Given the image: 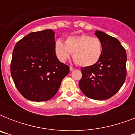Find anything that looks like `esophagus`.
<instances>
[{"label":"esophagus","instance_id":"34e87169","mask_svg":"<svg viewBox=\"0 0 135 135\" xmlns=\"http://www.w3.org/2000/svg\"><path fill=\"white\" fill-rule=\"evenodd\" d=\"M74 70H75V69H74L73 66H70V71H73Z\"/></svg>","mask_w":135,"mask_h":135}]
</instances>
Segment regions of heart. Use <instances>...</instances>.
Returning <instances> with one entry per match:
<instances>
[{
	"label": "heart",
	"instance_id": "heart-1",
	"mask_svg": "<svg viewBox=\"0 0 135 135\" xmlns=\"http://www.w3.org/2000/svg\"><path fill=\"white\" fill-rule=\"evenodd\" d=\"M55 51L59 61L64 62L73 53L74 61L78 65L88 67L99 61L102 55V43L97 37L89 35L68 37L64 43L58 39L55 43Z\"/></svg>",
	"mask_w": 135,
	"mask_h": 135
}]
</instances>
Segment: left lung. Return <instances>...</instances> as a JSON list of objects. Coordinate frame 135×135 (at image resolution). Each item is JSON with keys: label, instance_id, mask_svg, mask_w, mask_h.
Here are the masks:
<instances>
[{"label": "left lung", "instance_id": "8db88e82", "mask_svg": "<svg viewBox=\"0 0 135 135\" xmlns=\"http://www.w3.org/2000/svg\"><path fill=\"white\" fill-rule=\"evenodd\" d=\"M102 43V55L94 65L81 69L79 88L90 99L104 100L113 96L126 78V51L117 38L96 31Z\"/></svg>", "mask_w": 135, "mask_h": 135}]
</instances>
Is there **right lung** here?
<instances>
[{
	"mask_svg": "<svg viewBox=\"0 0 135 135\" xmlns=\"http://www.w3.org/2000/svg\"><path fill=\"white\" fill-rule=\"evenodd\" d=\"M55 32H32L16 43L10 71L16 88L24 98L44 102L55 96L69 66L57 59Z\"/></svg>",
	"mask_w": 135,
	"mask_h": 135,
	"instance_id": "add662e5",
	"label": "right lung"
}]
</instances>
